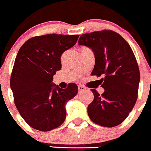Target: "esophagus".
<instances>
[{
  "label": "esophagus",
  "instance_id": "obj_1",
  "mask_svg": "<svg viewBox=\"0 0 151 151\" xmlns=\"http://www.w3.org/2000/svg\"><path fill=\"white\" fill-rule=\"evenodd\" d=\"M85 87L82 86V85H78V92L79 93H81V92L84 91V90H85Z\"/></svg>",
  "mask_w": 151,
  "mask_h": 151
}]
</instances>
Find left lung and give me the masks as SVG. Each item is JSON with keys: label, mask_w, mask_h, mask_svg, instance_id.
<instances>
[{"label": "left lung", "mask_w": 151, "mask_h": 151, "mask_svg": "<svg viewBox=\"0 0 151 151\" xmlns=\"http://www.w3.org/2000/svg\"><path fill=\"white\" fill-rule=\"evenodd\" d=\"M78 43L94 51L96 64L91 74L102 77L105 90L101 95L91 90L94 99L88 106L89 117L101 126H117L129 116L138 96L140 75L134 53L119 34L109 29L82 35Z\"/></svg>", "instance_id": "8db88e82"}]
</instances>
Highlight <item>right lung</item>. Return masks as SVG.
<instances>
[{
  "label": "right lung",
  "instance_id": "right-lung-1",
  "mask_svg": "<svg viewBox=\"0 0 151 151\" xmlns=\"http://www.w3.org/2000/svg\"><path fill=\"white\" fill-rule=\"evenodd\" d=\"M79 36H35L19 50L10 85L16 107L31 127L47 132L64 122L65 104L77 94V85L70 83L67 88L61 89L52 81L55 72L61 69V55L75 45Z\"/></svg>",
  "mask_w": 151,
  "mask_h": 151
}]
</instances>
